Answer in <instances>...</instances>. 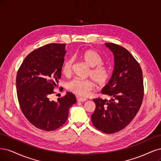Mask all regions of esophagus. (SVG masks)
I'll list each match as a JSON object with an SVG mask.
<instances>
[{"mask_svg":"<svg viewBox=\"0 0 161 161\" xmlns=\"http://www.w3.org/2000/svg\"><path fill=\"white\" fill-rule=\"evenodd\" d=\"M77 100L78 102H86L87 100L86 98L85 97H77Z\"/></svg>","mask_w":161,"mask_h":161,"instance_id":"1","label":"esophagus"}]
</instances>
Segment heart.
<instances>
[{
    "label": "heart",
    "mask_w": 161,
    "mask_h": 161,
    "mask_svg": "<svg viewBox=\"0 0 161 161\" xmlns=\"http://www.w3.org/2000/svg\"><path fill=\"white\" fill-rule=\"evenodd\" d=\"M80 58L91 69L88 71L87 76L92 78L97 87L105 86L110 78V71L103 64L102 56L94 49H86L80 53ZM73 61L71 59H66L61 65V71L65 77H69L72 74ZM94 84L92 80L74 79L67 84V89L74 94L87 97L94 89Z\"/></svg>",
    "instance_id": "obj_1"
}]
</instances>
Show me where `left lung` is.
<instances>
[{"label": "left lung", "instance_id": "1", "mask_svg": "<svg viewBox=\"0 0 161 161\" xmlns=\"http://www.w3.org/2000/svg\"><path fill=\"white\" fill-rule=\"evenodd\" d=\"M114 55V70L103 94L111 99H94L96 109L92 122L97 130L113 134L127 126L135 117L143 100L142 69L138 62L123 47L106 43Z\"/></svg>", "mask_w": 161, "mask_h": 161}]
</instances>
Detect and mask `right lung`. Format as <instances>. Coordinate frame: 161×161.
Instances as JSON below:
<instances>
[{
    "label": "right lung",
    "mask_w": 161,
    "mask_h": 161,
    "mask_svg": "<svg viewBox=\"0 0 161 161\" xmlns=\"http://www.w3.org/2000/svg\"><path fill=\"white\" fill-rule=\"evenodd\" d=\"M65 45L50 43L33 51L18 69L16 84L19 106L28 121L36 128L53 131L67 120L69 108L76 102L67 92L58 102L51 101L61 75Z\"/></svg>",
    "instance_id": "obj_1"
}]
</instances>
